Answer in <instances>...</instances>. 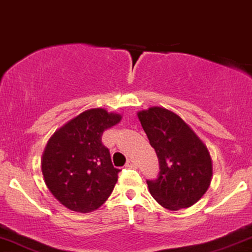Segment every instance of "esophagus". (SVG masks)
<instances>
[{
    "label": "esophagus",
    "instance_id": "1",
    "mask_svg": "<svg viewBox=\"0 0 252 252\" xmlns=\"http://www.w3.org/2000/svg\"><path fill=\"white\" fill-rule=\"evenodd\" d=\"M126 168H137L138 164H137V162H136V160H134V159H128V162H126Z\"/></svg>",
    "mask_w": 252,
    "mask_h": 252
}]
</instances>
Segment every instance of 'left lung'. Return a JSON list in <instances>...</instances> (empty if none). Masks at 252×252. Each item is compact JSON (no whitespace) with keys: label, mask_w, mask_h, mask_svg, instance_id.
Wrapping results in <instances>:
<instances>
[{"label":"left lung","mask_w":252,"mask_h":252,"mask_svg":"<svg viewBox=\"0 0 252 252\" xmlns=\"http://www.w3.org/2000/svg\"><path fill=\"white\" fill-rule=\"evenodd\" d=\"M159 162L156 180L147 181L163 208H189L207 192L213 176L208 148L182 118L168 109L151 107L137 114Z\"/></svg>","instance_id":"8db88e82"}]
</instances>
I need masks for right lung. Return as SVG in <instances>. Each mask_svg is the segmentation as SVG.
<instances>
[{"instance_id": "1", "label": "right lung", "mask_w": 252, "mask_h": 252, "mask_svg": "<svg viewBox=\"0 0 252 252\" xmlns=\"http://www.w3.org/2000/svg\"><path fill=\"white\" fill-rule=\"evenodd\" d=\"M121 118L105 109H90L65 123L48 141L42 174L49 191L65 208L90 213L113 192L121 170L114 168L102 135Z\"/></svg>"}]
</instances>
